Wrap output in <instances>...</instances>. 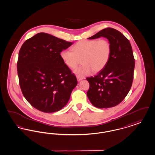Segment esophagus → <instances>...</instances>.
<instances>
[{
	"instance_id": "34e87169",
	"label": "esophagus",
	"mask_w": 155,
	"mask_h": 155,
	"mask_svg": "<svg viewBox=\"0 0 155 155\" xmlns=\"http://www.w3.org/2000/svg\"><path fill=\"white\" fill-rule=\"evenodd\" d=\"M77 79L78 81H80L82 80L83 78H80V77H77Z\"/></svg>"
}]
</instances>
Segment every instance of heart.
<instances>
[{"label": "heart", "instance_id": "b5f03b06", "mask_svg": "<svg viewBox=\"0 0 155 155\" xmlns=\"http://www.w3.org/2000/svg\"><path fill=\"white\" fill-rule=\"evenodd\" d=\"M111 44L107 39L84 40L78 41L73 47V50L64 49L61 57L64 64L74 68L81 58L82 63L74 70L79 77H84L92 71L99 72L105 68L111 54Z\"/></svg>", "mask_w": 155, "mask_h": 155}]
</instances>
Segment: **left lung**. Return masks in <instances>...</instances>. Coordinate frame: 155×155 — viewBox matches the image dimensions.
Wrapping results in <instances>:
<instances>
[{
	"label": "left lung",
	"instance_id": "8db88e82",
	"mask_svg": "<svg viewBox=\"0 0 155 155\" xmlns=\"http://www.w3.org/2000/svg\"><path fill=\"white\" fill-rule=\"evenodd\" d=\"M107 38L111 44V54L105 68L94 77H87L90 87L87 96L99 108L115 107L129 93L134 78L135 60L129 40L117 30L107 28L88 39Z\"/></svg>",
	"mask_w": 155,
	"mask_h": 155
}]
</instances>
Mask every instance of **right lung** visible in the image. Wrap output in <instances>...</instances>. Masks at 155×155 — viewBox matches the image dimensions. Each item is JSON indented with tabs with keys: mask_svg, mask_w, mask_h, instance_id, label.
<instances>
[{
	"mask_svg": "<svg viewBox=\"0 0 155 155\" xmlns=\"http://www.w3.org/2000/svg\"><path fill=\"white\" fill-rule=\"evenodd\" d=\"M73 43L45 33L26 40L19 52L17 71L21 91L26 100L40 111H58L67 104L77 85L61 57Z\"/></svg>",
	"mask_w": 155,
	"mask_h": 155,
	"instance_id": "obj_1",
	"label": "right lung"
}]
</instances>
